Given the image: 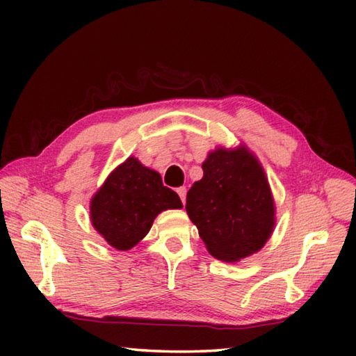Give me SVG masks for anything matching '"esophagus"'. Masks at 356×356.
Masks as SVG:
<instances>
[{
  "label": "esophagus",
  "mask_w": 356,
  "mask_h": 356,
  "mask_svg": "<svg viewBox=\"0 0 356 356\" xmlns=\"http://www.w3.org/2000/svg\"><path fill=\"white\" fill-rule=\"evenodd\" d=\"M177 194H179L180 200H182V203H185V200H186V188L185 186L177 188Z\"/></svg>",
  "instance_id": "obj_1"
}]
</instances>
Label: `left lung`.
Instances as JSON below:
<instances>
[{
    "mask_svg": "<svg viewBox=\"0 0 356 356\" xmlns=\"http://www.w3.org/2000/svg\"><path fill=\"white\" fill-rule=\"evenodd\" d=\"M203 177L186 194V213L208 252L240 261L259 252L275 228V203L259 159L243 143L217 147L202 163Z\"/></svg>",
    "mask_w": 356,
    "mask_h": 356,
    "instance_id": "left-lung-1",
    "label": "left lung"
}]
</instances>
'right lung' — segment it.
<instances>
[{"mask_svg": "<svg viewBox=\"0 0 356 356\" xmlns=\"http://www.w3.org/2000/svg\"><path fill=\"white\" fill-rule=\"evenodd\" d=\"M184 208L177 193L163 186L157 171L130 156L113 170L90 202V220L118 251H128L147 236L166 209Z\"/></svg>", "mask_w": 356, "mask_h": 356, "instance_id": "add662e5", "label": "right lung"}]
</instances>
